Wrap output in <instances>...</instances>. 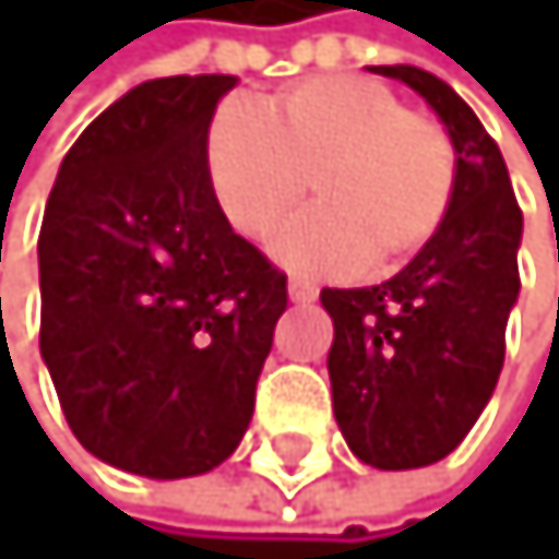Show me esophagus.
<instances>
[{
    "mask_svg": "<svg viewBox=\"0 0 559 559\" xmlns=\"http://www.w3.org/2000/svg\"><path fill=\"white\" fill-rule=\"evenodd\" d=\"M286 290H290V300H297V304H311V300L318 297V286L308 283V280H300V276H294Z\"/></svg>",
    "mask_w": 559,
    "mask_h": 559,
    "instance_id": "34e87169",
    "label": "esophagus"
}]
</instances>
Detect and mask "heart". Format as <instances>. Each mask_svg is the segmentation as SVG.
Instances as JSON below:
<instances>
[{
	"instance_id": "b5f03b06",
	"label": "heart",
	"mask_w": 559,
	"mask_h": 559,
	"mask_svg": "<svg viewBox=\"0 0 559 559\" xmlns=\"http://www.w3.org/2000/svg\"><path fill=\"white\" fill-rule=\"evenodd\" d=\"M206 175L216 206L251 241L273 237L314 185L322 206L286 227L276 255L308 276H349L367 259L395 269L441 230L459 157L438 118L367 80L322 76L262 108L219 104Z\"/></svg>"
}]
</instances>
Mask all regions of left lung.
I'll list each match as a JSON object with an SVG mask.
<instances>
[{"instance_id":"left-lung-1","label":"left lung","mask_w":559,"mask_h":559,"mask_svg":"<svg viewBox=\"0 0 559 559\" xmlns=\"http://www.w3.org/2000/svg\"><path fill=\"white\" fill-rule=\"evenodd\" d=\"M420 94L459 157L441 230L402 273L360 290H322L335 340L332 409L349 451L374 469H420L451 455L490 402L519 300L522 210L490 132L444 80L371 66Z\"/></svg>"}]
</instances>
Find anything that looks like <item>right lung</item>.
I'll return each mask as SVG.
<instances>
[{
	"mask_svg": "<svg viewBox=\"0 0 559 559\" xmlns=\"http://www.w3.org/2000/svg\"><path fill=\"white\" fill-rule=\"evenodd\" d=\"M234 83L132 86L72 143L45 206L40 357L76 441L135 476L234 455L286 311V273L234 234L206 175Z\"/></svg>",
	"mask_w": 559,
	"mask_h": 559,
	"instance_id": "right-lung-1",
	"label": "right lung"
}]
</instances>
